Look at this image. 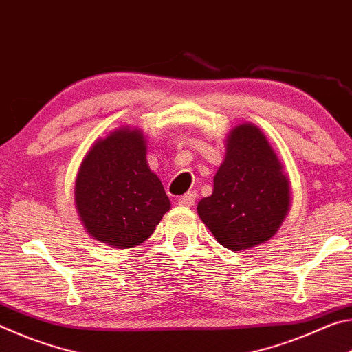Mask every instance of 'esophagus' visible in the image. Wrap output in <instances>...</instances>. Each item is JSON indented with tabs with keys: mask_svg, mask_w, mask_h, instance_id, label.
Returning <instances> with one entry per match:
<instances>
[{
	"mask_svg": "<svg viewBox=\"0 0 352 352\" xmlns=\"http://www.w3.org/2000/svg\"><path fill=\"white\" fill-rule=\"evenodd\" d=\"M195 199H197L195 192H186L184 195H182L180 199H178V205H180V206H192L195 204Z\"/></svg>",
	"mask_w": 352,
	"mask_h": 352,
	"instance_id": "1",
	"label": "esophagus"
}]
</instances>
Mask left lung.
Segmentation results:
<instances>
[{
    "label": "left lung",
    "mask_w": 352,
    "mask_h": 352,
    "mask_svg": "<svg viewBox=\"0 0 352 352\" xmlns=\"http://www.w3.org/2000/svg\"><path fill=\"white\" fill-rule=\"evenodd\" d=\"M290 205L289 180L265 136L252 124L231 130L226 155L199 216L225 248L264 243L281 226Z\"/></svg>",
    "instance_id": "8db88e82"
}]
</instances>
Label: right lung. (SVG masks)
<instances>
[{
  "label": "right lung",
  "instance_id": "obj_1",
  "mask_svg": "<svg viewBox=\"0 0 352 352\" xmlns=\"http://www.w3.org/2000/svg\"><path fill=\"white\" fill-rule=\"evenodd\" d=\"M74 194L88 233L115 248L140 245L170 210L162 182L147 166L140 130L121 129L94 142Z\"/></svg>",
  "mask_w": 352,
  "mask_h": 352
}]
</instances>
